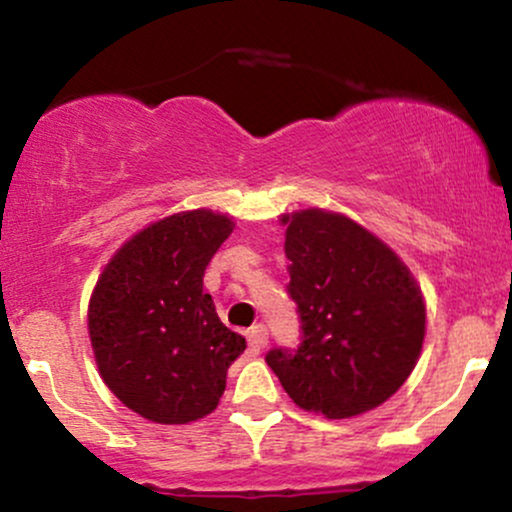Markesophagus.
<instances>
[{
	"label": "esophagus",
	"mask_w": 512,
	"mask_h": 512,
	"mask_svg": "<svg viewBox=\"0 0 512 512\" xmlns=\"http://www.w3.org/2000/svg\"><path fill=\"white\" fill-rule=\"evenodd\" d=\"M250 342H252V346H257V349H264V346H267V342H269L267 325L257 322V325L250 330Z\"/></svg>",
	"instance_id": "1"
}]
</instances>
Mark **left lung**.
<instances>
[{"label": "left lung", "instance_id": "1", "mask_svg": "<svg viewBox=\"0 0 512 512\" xmlns=\"http://www.w3.org/2000/svg\"><path fill=\"white\" fill-rule=\"evenodd\" d=\"M296 349L264 361L301 409L346 419L380 407L416 366L426 332L419 286L383 240L332 211L284 216Z\"/></svg>", "mask_w": 512, "mask_h": 512}]
</instances>
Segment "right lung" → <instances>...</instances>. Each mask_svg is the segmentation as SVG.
<instances>
[{"label":"right lung","instance_id":"add662e5","mask_svg":"<svg viewBox=\"0 0 512 512\" xmlns=\"http://www.w3.org/2000/svg\"><path fill=\"white\" fill-rule=\"evenodd\" d=\"M233 221L197 209L173 214L117 250L88 305V334L105 385L156 424L211 414L245 351L204 293V272Z\"/></svg>","mask_w":512,"mask_h":512}]
</instances>
